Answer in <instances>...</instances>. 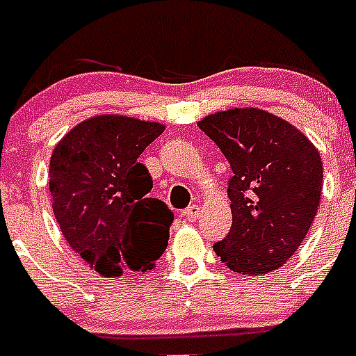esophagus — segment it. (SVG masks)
I'll return each instance as SVG.
<instances>
[{
  "instance_id": "1",
  "label": "esophagus",
  "mask_w": 356,
  "mask_h": 356,
  "mask_svg": "<svg viewBox=\"0 0 356 356\" xmlns=\"http://www.w3.org/2000/svg\"><path fill=\"white\" fill-rule=\"evenodd\" d=\"M200 212H201L200 205H190L188 209L184 211V216L188 218L190 222H194V220H197V218H200Z\"/></svg>"
}]
</instances>
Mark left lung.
<instances>
[{
  "label": "left lung",
  "instance_id": "left-lung-1",
  "mask_svg": "<svg viewBox=\"0 0 356 356\" xmlns=\"http://www.w3.org/2000/svg\"><path fill=\"white\" fill-rule=\"evenodd\" d=\"M197 125L233 170V223L214 251L242 275L281 268L314 222L323 183L320 153L293 125L259 108H231Z\"/></svg>",
  "mask_w": 356,
  "mask_h": 356
}]
</instances>
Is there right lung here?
<instances>
[{
  "label": "right lung",
  "mask_w": 356,
  "mask_h": 356,
  "mask_svg": "<svg viewBox=\"0 0 356 356\" xmlns=\"http://www.w3.org/2000/svg\"><path fill=\"white\" fill-rule=\"evenodd\" d=\"M161 123L96 116L75 125L53 149L49 194L66 242L103 277L147 271L161 259L173 212L151 197L142 151Z\"/></svg>",
  "instance_id": "obj_1"
}]
</instances>
